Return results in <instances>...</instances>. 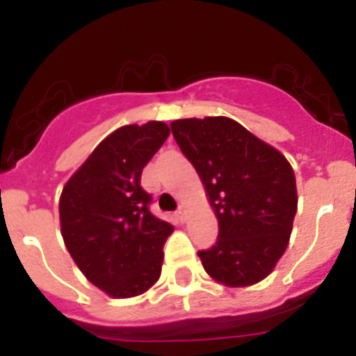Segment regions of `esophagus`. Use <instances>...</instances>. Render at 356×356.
Masks as SVG:
<instances>
[{
	"label": "esophagus",
	"mask_w": 356,
	"mask_h": 356,
	"mask_svg": "<svg viewBox=\"0 0 356 356\" xmlns=\"http://www.w3.org/2000/svg\"><path fill=\"white\" fill-rule=\"evenodd\" d=\"M176 216H178V219H180V221L184 222L185 219H187V210H185L184 207H181V209L178 210V212H176Z\"/></svg>",
	"instance_id": "esophagus-1"
}]
</instances>
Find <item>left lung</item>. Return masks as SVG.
<instances>
[{"mask_svg": "<svg viewBox=\"0 0 356 356\" xmlns=\"http://www.w3.org/2000/svg\"><path fill=\"white\" fill-rule=\"evenodd\" d=\"M171 130L219 222L216 246L197 253L207 275L226 287L259 284L271 275L292 234L298 191L291 163L222 115L176 119Z\"/></svg>", "mask_w": 356, "mask_h": 356, "instance_id": "8db88e82", "label": "left lung"}]
</instances>
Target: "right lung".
<instances>
[{
	"label": "right lung",
	"instance_id": "right-lung-1",
	"mask_svg": "<svg viewBox=\"0 0 356 356\" xmlns=\"http://www.w3.org/2000/svg\"><path fill=\"white\" fill-rule=\"evenodd\" d=\"M169 134L162 121L118 128L62 188L65 248L85 278L115 300L144 294L162 273V248L175 228L149 212L140 175Z\"/></svg>",
	"mask_w": 356,
	"mask_h": 356
}]
</instances>
